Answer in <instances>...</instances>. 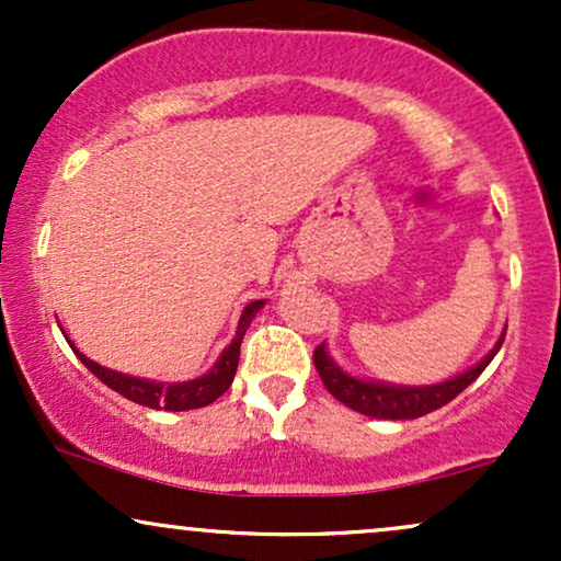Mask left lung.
Listing matches in <instances>:
<instances>
[{
    "instance_id": "left-lung-1",
    "label": "left lung",
    "mask_w": 561,
    "mask_h": 561,
    "mask_svg": "<svg viewBox=\"0 0 561 561\" xmlns=\"http://www.w3.org/2000/svg\"><path fill=\"white\" fill-rule=\"evenodd\" d=\"M504 337L506 330L501 332V340L495 343L493 351L488 353L478 366L465 371V375L440 385H427V388H396V385L364 382V379L347 377L345 371L332 362L330 353L324 351V343L317 345V351H313V366H317L324 388L330 390L340 403H345L347 409L366 416H375V420H416V416H424L430 414V411L440 409V405L454 401L461 390H467L469 385L485 371V366L493 362V356L499 353Z\"/></svg>"
}]
</instances>
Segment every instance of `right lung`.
<instances>
[{"label":"right lung","mask_w":561,"mask_h":561,"mask_svg":"<svg viewBox=\"0 0 561 561\" xmlns=\"http://www.w3.org/2000/svg\"><path fill=\"white\" fill-rule=\"evenodd\" d=\"M261 306H263V300H255L244 308L240 327H237V337L231 340V345L221 353V358H218L214 369H210L205 377L190 379V382L163 385V382H147V379L118 375V371H111V369H105V366L89 362V358L83 356V353L76 351L73 345L70 347H73L76 356L81 358V364L87 366V369L92 371L96 379H102L107 388L121 392V396L128 398V401H134L139 405H150V409H165V411L203 409V405L214 403L218 396H224V392L229 390L231 379H234L237 364H240L242 337H244V332H248L250 321H253L255 313H259Z\"/></svg>","instance_id":"add662e5"}]
</instances>
